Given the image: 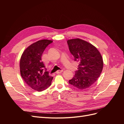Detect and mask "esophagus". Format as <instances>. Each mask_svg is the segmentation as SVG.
<instances>
[{
  "label": "esophagus",
  "mask_w": 124,
  "mask_h": 124,
  "mask_svg": "<svg viewBox=\"0 0 124 124\" xmlns=\"http://www.w3.org/2000/svg\"><path fill=\"white\" fill-rule=\"evenodd\" d=\"M62 72V70H57V71H56V73L57 74H59V73H61Z\"/></svg>",
  "instance_id": "obj_1"
}]
</instances>
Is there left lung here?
Segmentation results:
<instances>
[{"instance_id": "8db88e82", "label": "left lung", "mask_w": 124, "mask_h": 124, "mask_svg": "<svg viewBox=\"0 0 124 124\" xmlns=\"http://www.w3.org/2000/svg\"><path fill=\"white\" fill-rule=\"evenodd\" d=\"M69 49L78 62V70L69 83L80 89L90 87L97 81L102 72L103 62L100 52L97 48L80 39L67 41Z\"/></svg>"}]
</instances>
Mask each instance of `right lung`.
<instances>
[{"mask_svg":"<svg viewBox=\"0 0 124 124\" xmlns=\"http://www.w3.org/2000/svg\"><path fill=\"white\" fill-rule=\"evenodd\" d=\"M52 42L46 39L37 41L26 48L21 57L20 67L22 78L29 87L38 92L50 87L53 80V77L49 76L41 61L44 50Z\"/></svg>","mask_w":124,"mask_h":124,"instance_id":"obj_1","label":"right lung"}]
</instances>
